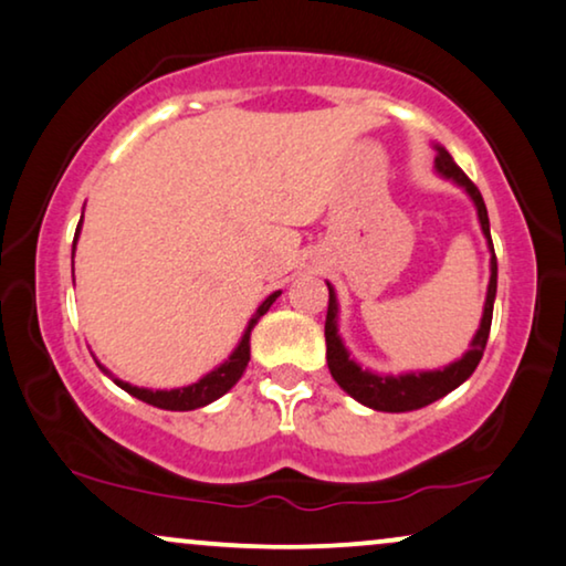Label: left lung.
Segmentation results:
<instances>
[{"mask_svg": "<svg viewBox=\"0 0 566 566\" xmlns=\"http://www.w3.org/2000/svg\"><path fill=\"white\" fill-rule=\"evenodd\" d=\"M437 157L434 168L442 178L453 180L465 193L471 196V201L476 205V214L481 222V232H484L489 251H492V276H489V290H486V303H484V315H481V326L473 336L471 349L463 354L461 359L453 361V365L442 367V370H427V373H403V375H378L370 370H361L349 357L346 346L338 336V303L336 292L328 284V313H326V359L328 370L334 375V380L342 386L352 398H357L359 403L370 406L375 411H413L421 409V406L434 403L437 398L448 396L450 390H455L461 382H465L479 367L481 357H484L489 328H492V313H494V297H496V255L492 245V232H489V214L486 205L481 199V191L473 186V180L465 176V172L453 163V157L446 147L434 145Z\"/></svg>", "mask_w": 566, "mask_h": 566, "instance_id": "left-lung-1", "label": "left lung"}]
</instances>
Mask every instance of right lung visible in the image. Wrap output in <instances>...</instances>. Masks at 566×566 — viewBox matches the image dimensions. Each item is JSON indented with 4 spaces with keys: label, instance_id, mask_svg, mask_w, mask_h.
Instances as JSON below:
<instances>
[{
    "label": "right lung",
    "instance_id": "1",
    "mask_svg": "<svg viewBox=\"0 0 566 566\" xmlns=\"http://www.w3.org/2000/svg\"><path fill=\"white\" fill-rule=\"evenodd\" d=\"M82 224V220H80ZM80 224H77V232H74V243H72V259H74V245H77V238H80ZM282 295V292H274V295H269L263 303L259 305V311L251 321H248V328L243 338H240V344L235 346V352L230 354L228 359L222 361L217 370H212L209 375H205L199 382H191V386L186 388H172V390H149V388H137V386H129V382L113 378V375L105 370L103 365H97L101 370L108 375V378L116 382L118 388H124L126 394H132L134 398H139V401H145L149 406H157V409H168V411H191V409H201V406L217 401V398L228 394V390L235 386L240 380V375L245 373L248 367V359H251V331L255 323L263 313L269 311L271 305H274V300Z\"/></svg>",
    "mask_w": 566,
    "mask_h": 566
}]
</instances>
